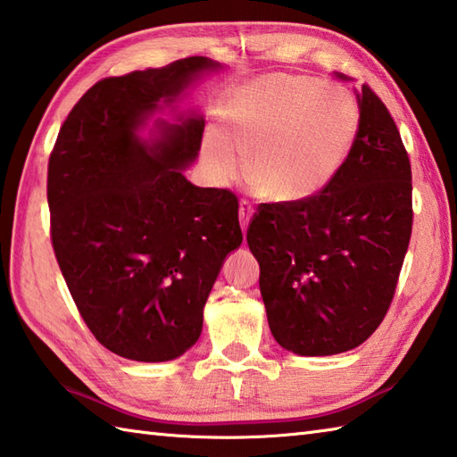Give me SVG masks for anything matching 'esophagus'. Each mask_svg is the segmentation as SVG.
<instances>
[{
    "instance_id": "1",
    "label": "esophagus",
    "mask_w": 457,
    "mask_h": 457,
    "mask_svg": "<svg viewBox=\"0 0 457 457\" xmlns=\"http://www.w3.org/2000/svg\"><path fill=\"white\" fill-rule=\"evenodd\" d=\"M252 213H253L252 204L245 202V200H241L239 202V226H241V231H244V234L247 231L249 218H252Z\"/></svg>"
}]
</instances>
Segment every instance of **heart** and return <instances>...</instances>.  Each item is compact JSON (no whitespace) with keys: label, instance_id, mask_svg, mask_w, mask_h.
Returning <instances> with one entry per match:
<instances>
[{"label":"heart","instance_id":"heart-1","mask_svg":"<svg viewBox=\"0 0 457 457\" xmlns=\"http://www.w3.org/2000/svg\"><path fill=\"white\" fill-rule=\"evenodd\" d=\"M210 129L204 164L218 184L247 176L263 198L305 202L333 182L359 132V106L345 88L299 75H265L239 88Z\"/></svg>","mask_w":457,"mask_h":457}]
</instances>
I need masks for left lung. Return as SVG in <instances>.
<instances>
[{
  "mask_svg": "<svg viewBox=\"0 0 457 457\" xmlns=\"http://www.w3.org/2000/svg\"><path fill=\"white\" fill-rule=\"evenodd\" d=\"M356 98L359 132L333 182L305 202L262 204L247 228L271 335L301 356L346 353L378 328L412 236L396 122L369 85Z\"/></svg>",
  "mask_w": 457,
  "mask_h": 457,
  "instance_id": "8db88e82",
  "label": "left lung"
}]
</instances>
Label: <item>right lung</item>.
Instances as JSON below:
<instances>
[{
  "instance_id": "obj_1",
  "label": "right lung",
  "mask_w": 457,
  "mask_h": 457,
  "mask_svg": "<svg viewBox=\"0 0 457 457\" xmlns=\"http://www.w3.org/2000/svg\"><path fill=\"white\" fill-rule=\"evenodd\" d=\"M220 69L187 57L98 80L62 122L47 172L51 241L80 317L122 359L164 362L200 338L223 259L241 245L236 194L186 180L204 119L156 122L195 79Z\"/></svg>"
}]
</instances>
